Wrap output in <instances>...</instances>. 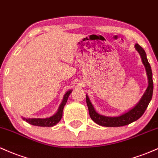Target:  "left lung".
Instances as JSON below:
<instances>
[{"label": "left lung", "mask_w": 158, "mask_h": 158, "mask_svg": "<svg viewBox=\"0 0 158 158\" xmlns=\"http://www.w3.org/2000/svg\"><path fill=\"white\" fill-rule=\"evenodd\" d=\"M135 48L140 55L142 62H143V65L146 68L148 80V87H147L146 92L143 94L139 102L136 104V106H134L132 109H131L127 112L122 114L121 116H115V117L102 116V115H100L97 113L91 102H90L88 95H86V100L90 117L95 123L99 125L104 127H120L132 123L133 122L136 121L138 118H139L143 116V114L146 111V108L148 107V104L152 100V94H153V80H152V72L151 65L148 60H147L146 54L144 49L138 44L135 45Z\"/></svg>", "instance_id": "left-lung-1"}]
</instances>
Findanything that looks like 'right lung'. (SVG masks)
Segmentation results:
<instances>
[{
	"instance_id": "add662e5",
	"label": "right lung",
	"mask_w": 158,
	"mask_h": 158,
	"mask_svg": "<svg viewBox=\"0 0 158 158\" xmlns=\"http://www.w3.org/2000/svg\"><path fill=\"white\" fill-rule=\"evenodd\" d=\"M72 92V90H69L65 94L64 97H63V102L60 104L59 109H58L57 112H56L54 116H51L49 118H23V119L25 120L27 122L33 125H36V126H40V127H52L56 125L60 121L62 116H63V110L64 106L65 105V103L67 102L69 96Z\"/></svg>"
}]
</instances>
